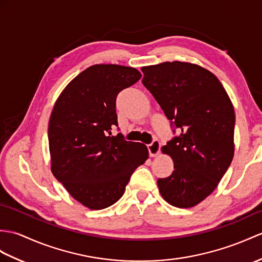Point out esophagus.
<instances>
[{
  "label": "esophagus",
  "instance_id": "obj_1",
  "mask_svg": "<svg viewBox=\"0 0 262 262\" xmlns=\"http://www.w3.org/2000/svg\"><path fill=\"white\" fill-rule=\"evenodd\" d=\"M148 153H149V156H156L157 154L160 153L161 150V143L157 138H154L153 142H151L148 146Z\"/></svg>",
  "mask_w": 262,
  "mask_h": 262
}]
</instances>
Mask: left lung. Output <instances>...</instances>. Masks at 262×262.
<instances>
[{
  "instance_id": "left-lung-1",
  "label": "left lung",
  "mask_w": 262,
  "mask_h": 262,
  "mask_svg": "<svg viewBox=\"0 0 262 262\" xmlns=\"http://www.w3.org/2000/svg\"><path fill=\"white\" fill-rule=\"evenodd\" d=\"M142 71L143 84L160 103L174 134L163 147L173 157L174 171L157 180V185L169 204L191 208L215 190L232 162V102L219 79L200 66L173 61Z\"/></svg>"
}]
</instances>
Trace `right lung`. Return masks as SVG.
Wrapping results in <instances>:
<instances>
[{
    "label": "right lung",
    "mask_w": 262,
    "mask_h": 262,
    "mask_svg": "<svg viewBox=\"0 0 262 262\" xmlns=\"http://www.w3.org/2000/svg\"><path fill=\"white\" fill-rule=\"evenodd\" d=\"M141 77L130 67L91 66L66 87L53 107L48 129L52 173L91 210L117 202L134 171L148 159L144 144L127 142L120 133L112 136L118 126L117 96Z\"/></svg>",
    "instance_id": "obj_1"
}]
</instances>
